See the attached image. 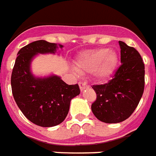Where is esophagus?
I'll return each mask as SVG.
<instances>
[{
  "mask_svg": "<svg viewBox=\"0 0 156 156\" xmlns=\"http://www.w3.org/2000/svg\"><path fill=\"white\" fill-rule=\"evenodd\" d=\"M78 85H79V87H80V90H81L82 92H83L84 89H86V88L88 87V85H87L86 83H83V82H80V83H78Z\"/></svg>",
  "mask_w": 156,
  "mask_h": 156,
  "instance_id": "obj_1",
  "label": "esophagus"
}]
</instances>
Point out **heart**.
<instances>
[{
	"label": "heart",
	"instance_id": "b5f03b06",
	"mask_svg": "<svg viewBox=\"0 0 156 156\" xmlns=\"http://www.w3.org/2000/svg\"><path fill=\"white\" fill-rule=\"evenodd\" d=\"M117 62L114 51L106 48L87 50L82 53L74 62L79 73L93 72L98 79H104L112 74Z\"/></svg>",
	"mask_w": 156,
	"mask_h": 156
}]
</instances>
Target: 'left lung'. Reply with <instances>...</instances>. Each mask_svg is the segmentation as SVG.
<instances>
[{
    "label": "left lung",
    "mask_w": 156,
    "mask_h": 156,
    "mask_svg": "<svg viewBox=\"0 0 156 156\" xmlns=\"http://www.w3.org/2000/svg\"><path fill=\"white\" fill-rule=\"evenodd\" d=\"M121 66L110 81L93 85L97 99L92 104L94 116L105 123H118L133 113L145 87V65L136 49L119 41Z\"/></svg>",
    "instance_id": "8db88e82"
}]
</instances>
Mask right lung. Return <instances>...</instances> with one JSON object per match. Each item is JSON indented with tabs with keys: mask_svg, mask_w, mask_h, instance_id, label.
Returning <instances> with one entry per match:
<instances>
[{
	"mask_svg": "<svg viewBox=\"0 0 156 156\" xmlns=\"http://www.w3.org/2000/svg\"><path fill=\"white\" fill-rule=\"evenodd\" d=\"M62 44L37 40L20 49L11 74V89L20 110L28 120L43 127L63 122L69 113L70 101L79 95L78 84L69 85L59 76L36 77L31 62L38 55L54 54Z\"/></svg>",
	"mask_w": 156,
	"mask_h": 156,
	"instance_id": "1",
	"label": "right lung"
}]
</instances>
